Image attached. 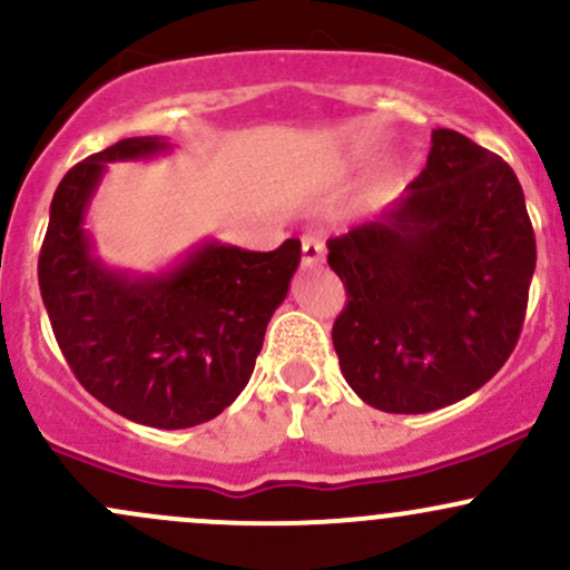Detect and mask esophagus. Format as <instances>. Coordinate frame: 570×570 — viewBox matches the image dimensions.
I'll use <instances>...</instances> for the list:
<instances>
[{
  "instance_id": "1",
  "label": "esophagus",
  "mask_w": 570,
  "mask_h": 570,
  "mask_svg": "<svg viewBox=\"0 0 570 570\" xmlns=\"http://www.w3.org/2000/svg\"><path fill=\"white\" fill-rule=\"evenodd\" d=\"M322 262H324L322 240H318V237L305 235L303 237V265L305 267H316V265H322Z\"/></svg>"
}]
</instances>
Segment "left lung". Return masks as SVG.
I'll list each match as a JSON object with an SVG mask.
<instances>
[{
    "label": "left lung",
    "mask_w": 570,
    "mask_h": 570,
    "mask_svg": "<svg viewBox=\"0 0 570 570\" xmlns=\"http://www.w3.org/2000/svg\"><path fill=\"white\" fill-rule=\"evenodd\" d=\"M346 286L333 324L343 379L373 409L428 414L484 386L514 352L535 235L514 170L454 129L373 222L330 237Z\"/></svg>",
    "instance_id": "left-lung-1"
}]
</instances>
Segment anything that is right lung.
<instances>
[{
	"instance_id": "obj_1",
	"label": "right lung",
	"mask_w": 570,
	"mask_h": 570,
	"mask_svg": "<svg viewBox=\"0 0 570 570\" xmlns=\"http://www.w3.org/2000/svg\"><path fill=\"white\" fill-rule=\"evenodd\" d=\"M161 137H127L78 161L61 178L37 262L48 318L83 390L137 424H203L240 395L267 322L299 265V240L246 252L210 240L173 267L142 275L108 271L83 229L108 161L167 151Z\"/></svg>"
}]
</instances>
